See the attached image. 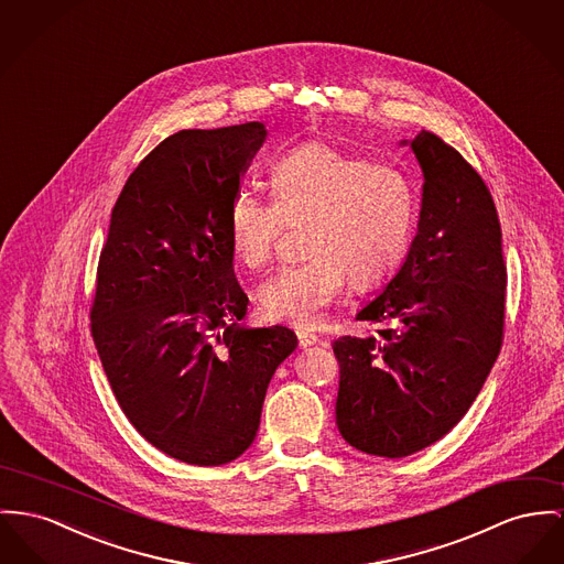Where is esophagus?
<instances>
[{"mask_svg": "<svg viewBox=\"0 0 564 564\" xmlns=\"http://www.w3.org/2000/svg\"><path fill=\"white\" fill-rule=\"evenodd\" d=\"M297 339H300L301 348H307V346H312V344L318 341V336L312 334V332H297Z\"/></svg>", "mask_w": 564, "mask_h": 564, "instance_id": "34e87169", "label": "esophagus"}]
</instances>
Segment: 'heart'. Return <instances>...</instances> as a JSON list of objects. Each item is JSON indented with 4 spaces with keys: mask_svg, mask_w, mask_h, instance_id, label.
I'll return each instance as SVG.
<instances>
[{
    "mask_svg": "<svg viewBox=\"0 0 564 564\" xmlns=\"http://www.w3.org/2000/svg\"><path fill=\"white\" fill-rule=\"evenodd\" d=\"M269 186L273 202L237 189L226 216L228 248L250 269L271 261L284 223H307L301 235L307 257L278 269L259 289L264 321L312 327L348 278L355 289H375L406 259L416 196L404 171L312 141L271 164Z\"/></svg>",
    "mask_w": 564,
    "mask_h": 564,
    "instance_id": "b5f03b06",
    "label": "heart"
}]
</instances>
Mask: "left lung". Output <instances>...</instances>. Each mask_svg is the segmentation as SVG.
<instances>
[{
  "label": "left lung",
  "instance_id": "left-lung-1",
  "mask_svg": "<svg viewBox=\"0 0 564 564\" xmlns=\"http://www.w3.org/2000/svg\"><path fill=\"white\" fill-rule=\"evenodd\" d=\"M411 150L423 171L416 235L398 273L357 314L382 327L334 341L339 434L380 457H406L453 430L479 395L505 327L507 267L486 182L432 132L421 130Z\"/></svg>",
  "mask_w": 564,
  "mask_h": 564
}]
</instances>
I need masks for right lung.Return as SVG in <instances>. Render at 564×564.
I'll return each mask as SVG.
<instances>
[{"label":"right lung","instance_id":"add662e5","mask_svg":"<svg viewBox=\"0 0 564 564\" xmlns=\"http://www.w3.org/2000/svg\"><path fill=\"white\" fill-rule=\"evenodd\" d=\"M261 121L180 130L121 189L100 254L91 336L115 398L155 449L220 466L259 432L275 368L297 348L282 327L250 329L226 216L261 150Z\"/></svg>","mask_w":564,"mask_h":564}]
</instances>
